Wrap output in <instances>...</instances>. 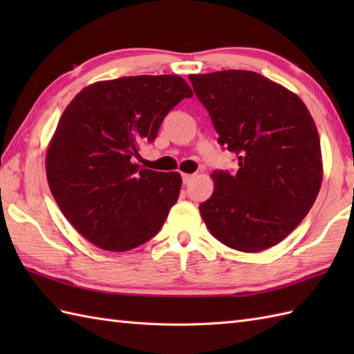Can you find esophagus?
Listing matches in <instances>:
<instances>
[{"instance_id":"obj_1","label":"esophagus","mask_w":354,"mask_h":354,"mask_svg":"<svg viewBox=\"0 0 354 354\" xmlns=\"http://www.w3.org/2000/svg\"><path fill=\"white\" fill-rule=\"evenodd\" d=\"M194 179V175H189V173H183V181L184 184H190Z\"/></svg>"}]
</instances>
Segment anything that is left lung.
Segmentation results:
<instances>
[{
	"label": "left lung",
	"mask_w": 354,
	"mask_h": 354,
	"mask_svg": "<svg viewBox=\"0 0 354 354\" xmlns=\"http://www.w3.org/2000/svg\"><path fill=\"white\" fill-rule=\"evenodd\" d=\"M221 146L239 170H214V192L199 205L209 232L232 250L280 243L310 212L322 183L318 129L303 100L245 70L190 74Z\"/></svg>",
	"instance_id": "8db88e82"
}]
</instances>
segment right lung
Instances as JSON below:
<instances>
[{
    "mask_svg": "<svg viewBox=\"0 0 354 354\" xmlns=\"http://www.w3.org/2000/svg\"><path fill=\"white\" fill-rule=\"evenodd\" d=\"M193 91L175 76L95 82L74 97L47 149L53 198L82 236L123 252L152 239L176 204L178 171L141 169V142L156 138L164 117Z\"/></svg>",
    "mask_w": 354,
    "mask_h": 354,
    "instance_id": "add662e5",
    "label": "right lung"
}]
</instances>
